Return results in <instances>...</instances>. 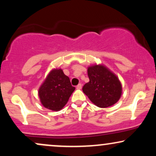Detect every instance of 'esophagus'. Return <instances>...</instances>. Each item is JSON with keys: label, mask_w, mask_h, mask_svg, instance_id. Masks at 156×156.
I'll return each mask as SVG.
<instances>
[{"label": "esophagus", "mask_w": 156, "mask_h": 156, "mask_svg": "<svg viewBox=\"0 0 156 156\" xmlns=\"http://www.w3.org/2000/svg\"><path fill=\"white\" fill-rule=\"evenodd\" d=\"M76 88L78 89H81V88H82V85H81V83H79V84H78V85L77 86V87H76Z\"/></svg>", "instance_id": "1"}]
</instances>
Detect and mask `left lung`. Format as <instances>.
<instances>
[{"mask_svg":"<svg viewBox=\"0 0 156 156\" xmlns=\"http://www.w3.org/2000/svg\"><path fill=\"white\" fill-rule=\"evenodd\" d=\"M89 81L83 87V92L100 108L115 104L122 94V84L115 74L105 66L98 64L88 67Z\"/></svg>","mask_w":156,"mask_h":156,"instance_id":"left-lung-1","label":"left lung"}]
</instances>
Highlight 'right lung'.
<instances>
[{
	"mask_svg": "<svg viewBox=\"0 0 156 156\" xmlns=\"http://www.w3.org/2000/svg\"><path fill=\"white\" fill-rule=\"evenodd\" d=\"M75 89L62 69H53L39 87L38 93L44 107L57 112L67 104Z\"/></svg>",
	"mask_w": 156,
	"mask_h": 156,
	"instance_id": "obj_1",
	"label": "right lung"
}]
</instances>
